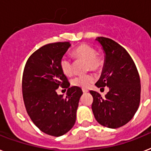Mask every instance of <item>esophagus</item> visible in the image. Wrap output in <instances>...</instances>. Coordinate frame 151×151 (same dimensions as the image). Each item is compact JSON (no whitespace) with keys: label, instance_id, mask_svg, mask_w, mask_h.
<instances>
[{"label":"esophagus","instance_id":"34e87169","mask_svg":"<svg viewBox=\"0 0 151 151\" xmlns=\"http://www.w3.org/2000/svg\"><path fill=\"white\" fill-rule=\"evenodd\" d=\"M82 91H83V93H87V92H88V90H87V89H83Z\"/></svg>","mask_w":151,"mask_h":151}]
</instances>
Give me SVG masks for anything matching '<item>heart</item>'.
Listing matches in <instances>:
<instances>
[{"mask_svg": "<svg viewBox=\"0 0 151 151\" xmlns=\"http://www.w3.org/2000/svg\"><path fill=\"white\" fill-rule=\"evenodd\" d=\"M73 55L78 59H83L87 61V68L88 70H97L101 69L104 64V58L101 55L97 54V50L89 44H81L76 47L73 51ZM60 68L64 75L70 76L73 73V65L70 58L63 57L60 59ZM94 77L92 74L79 75L73 78L71 83L73 86L86 89L94 81Z\"/></svg>", "mask_w": 151, "mask_h": 151, "instance_id": "b5f03b06", "label": "heart"}]
</instances>
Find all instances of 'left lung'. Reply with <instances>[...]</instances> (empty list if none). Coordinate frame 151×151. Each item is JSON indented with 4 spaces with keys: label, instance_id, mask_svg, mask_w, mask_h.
I'll return each mask as SVG.
<instances>
[{
    "label": "left lung",
    "instance_id": "left-lung-1",
    "mask_svg": "<svg viewBox=\"0 0 151 151\" xmlns=\"http://www.w3.org/2000/svg\"><path fill=\"white\" fill-rule=\"evenodd\" d=\"M104 54L101 75L95 83L97 87H107L104 97L91 91L93 101L91 106L95 119L108 128L125 125L137 111L140 100V81L136 65L124 48L114 40L98 37Z\"/></svg>",
    "mask_w": 151,
    "mask_h": 151
}]
</instances>
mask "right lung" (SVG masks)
Instances as JSON below:
<instances>
[{
	"label": "right lung",
	"mask_w": 151,
	"mask_h": 151,
	"mask_svg": "<svg viewBox=\"0 0 151 151\" xmlns=\"http://www.w3.org/2000/svg\"><path fill=\"white\" fill-rule=\"evenodd\" d=\"M70 46V42H58L41 47L28 58L23 73L27 112L42 132L54 137L62 136L73 127L83 94L80 87H69L60 68V59ZM59 86L68 88L66 98L57 94Z\"/></svg>",
	"instance_id": "obj_1"
}]
</instances>
